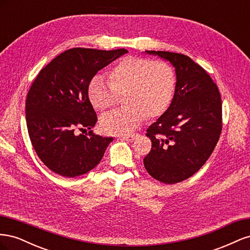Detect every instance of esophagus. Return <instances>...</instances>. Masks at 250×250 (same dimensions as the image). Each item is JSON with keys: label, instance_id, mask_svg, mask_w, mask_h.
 <instances>
[{"label": "esophagus", "instance_id": "obj_1", "mask_svg": "<svg viewBox=\"0 0 250 250\" xmlns=\"http://www.w3.org/2000/svg\"><path fill=\"white\" fill-rule=\"evenodd\" d=\"M135 138V134L134 133H130V134H125V135H122L121 137V139L122 140H125V141H128V142H131L133 141Z\"/></svg>", "mask_w": 250, "mask_h": 250}]
</instances>
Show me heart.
Wrapping results in <instances>:
<instances>
[{"mask_svg":"<svg viewBox=\"0 0 250 250\" xmlns=\"http://www.w3.org/2000/svg\"><path fill=\"white\" fill-rule=\"evenodd\" d=\"M108 83L96 77L90 81L87 95L93 106L106 110L123 96L125 106L100 119L106 133L123 134L132 131L144 117L162 116L171 105L176 88L173 67L164 62L144 57H125L109 70Z\"/></svg>","mask_w":250,"mask_h":250,"instance_id":"b5f03b06","label":"heart"}]
</instances>
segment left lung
<instances>
[{"label": "left lung", "instance_id": "left-lung-1", "mask_svg": "<svg viewBox=\"0 0 250 250\" xmlns=\"http://www.w3.org/2000/svg\"><path fill=\"white\" fill-rule=\"evenodd\" d=\"M175 67L176 88L169 108L151 124L152 142L144 166L164 184L188 179L208 160L222 130V103L218 86L202 67L184 54L146 51Z\"/></svg>", "mask_w": 250, "mask_h": 250}]
</instances>
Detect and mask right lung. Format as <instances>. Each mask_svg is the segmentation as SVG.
I'll list each match as a JSON object with an SVG mask.
<instances>
[{
    "instance_id": "right-lung-1",
    "label": "right lung",
    "mask_w": 250,
    "mask_h": 250,
    "mask_svg": "<svg viewBox=\"0 0 250 250\" xmlns=\"http://www.w3.org/2000/svg\"><path fill=\"white\" fill-rule=\"evenodd\" d=\"M126 49L73 48L55 57L37 75L26 99L30 141L41 161L56 174L76 177L100 163L112 138L90 130L97 115L87 95L93 77ZM76 129L90 131L76 135Z\"/></svg>"
}]
</instances>
